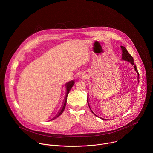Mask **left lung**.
I'll use <instances>...</instances> for the list:
<instances>
[{"mask_svg": "<svg viewBox=\"0 0 153 153\" xmlns=\"http://www.w3.org/2000/svg\"><path fill=\"white\" fill-rule=\"evenodd\" d=\"M120 47H121V49H122V59L125 60V61H129V62H130L132 65H134L135 70V71H137V73L138 74V77H139V73H138V70H137V67H136V65H135L134 60L133 57H132V56H131V55L128 52V51H127V49H126L125 47L122 46H121ZM138 79H139V77H138ZM88 105H89V108H90V106H89V102H88ZM90 110H91V111L92 112V111L91 110V108H90ZM92 113H93V112H92ZM94 114L95 115L94 113ZM95 116H97V115H95ZM97 117H98V116H97ZM101 119H103L102 118H101ZM104 120H106V119H104Z\"/></svg>", "mask_w": 153, "mask_h": 153, "instance_id": "left-lung-1", "label": "left lung"}]
</instances>
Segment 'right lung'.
Returning a JSON list of instances; mask_svg holds the SVG:
<instances>
[{"label":"right lung","mask_w":153,"mask_h":153,"mask_svg":"<svg viewBox=\"0 0 153 153\" xmlns=\"http://www.w3.org/2000/svg\"><path fill=\"white\" fill-rule=\"evenodd\" d=\"M74 83V81H70V82H69L68 83H67L66 84V85H65V86H66V88H67V93H66V96H65V101H64V105H63V106H62V109L60 110V111L58 113V114H57L55 117H53L52 120H53V119H56V117H58V116H60V115L63 113V111H64V109H65V105H66V103H67V99L68 94V93H69V92H70V89H71L72 86H73Z\"/></svg>","instance_id":"add662e5"}]
</instances>
